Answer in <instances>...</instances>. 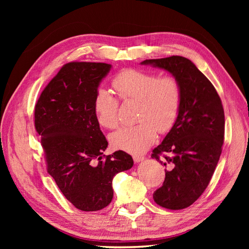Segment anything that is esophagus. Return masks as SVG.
Instances as JSON below:
<instances>
[{
	"mask_svg": "<svg viewBox=\"0 0 249 249\" xmlns=\"http://www.w3.org/2000/svg\"><path fill=\"white\" fill-rule=\"evenodd\" d=\"M133 159H134V162H135V163H139V162H141V161L144 160V158L141 157V156L135 155V156H133Z\"/></svg>",
	"mask_w": 249,
	"mask_h": 249,
	"instance_id": "esophagus-1",
	"label": "esophagus"
}]
</instances>
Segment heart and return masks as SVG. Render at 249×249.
Listing matches in <instances>:
<instances>
[{
    "mask_svg": "<svg viewBox=\"0 0 249 249\" xmlns=\"http://www.w3.org/2000/svg\"><path fill=\"white\" fill-rule=\"evenodd\" d=\"M112 86L124 101L140 103L139 124L124 126L110 135L111 145L131 154H142L153 144L157 131L164 134L175 125L182 103L179 82L171 76L134 69L119 71L112 80ZM93 109L97 123L105 129L118 124V101L108 90H96Z\"/></svg>",
    "mask_w": 249,
    "mask_h": 249,
    "instance_id": "obj_1",
    "label": "heart"
}]
</instances>
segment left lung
<instances>
[{"label":"left lung","instance_id":"1","mask_svg":"<svg viewBox=\"0 0 249 249\" xmlns=\"http://www.w3.org/2000/svg\"><path fill=\"white\" fill-rule=\"evenodd\" d=\"M141 64L170 72L182 88L177 122L152 155L167 166L154 200L165 209L182 210L206 190L219 161L224 139L221 100L212 83L185 57L148 59ZM162 153L167 155L163 160L160 159Z\"/></svg>","mask_w":249,"mask_h":249}]
</instances>
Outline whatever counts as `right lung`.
I'll list each match as a JSON object with an SVG mask.
<instances>
[{
  "label": "right lung",
  "mask_w": 249,
  "mask_h": 249,
  "mask_svg": "<svg viewBox=\"0 0 249 249\" xmlns=\"http://www.w3.org/2000/svg\"><path fill=\"white\" fill-rule=\"evenodd\" d=\"M112 65L65 64L44 88L35 106V127L41 136L48 172L67 200L81 211L107 207L112 179L133 167L123 150L105 156L108 141L93 109L96 90Z\"/></svg>",
  "instance_id": "right-lung-1"
}]
</instances>
